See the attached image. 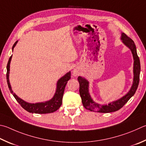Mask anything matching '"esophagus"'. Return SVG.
I'll list each match as a JSON object with an SVG mask.
<instances>
[{
	"label": "esophagus",
	"mask_w": 146,
	"mask_h": 146,
	"mask_svg": "<svg viewBox=\"0 0 146 146\" xmlns=\"http://www.w3.org/2000/svg\"><path fill=\"white\" fill-rule=\"evenodd\" d=\"M78 75V71H76V70H74L73 71V76H77Z\"/></svg>",
	"instance_id": "34e87169"
}]
</instances>
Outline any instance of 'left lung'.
Returning a JSON list of instances; mask_svg holds the SVG:
<instances>
[{"label": "left lung", "instance_id": "left-lung-1", "mask_svg": "<svg viewBox=\"0 0 146 146\" xmlns=\"http://www.w3.org/2000/svg\"><path fill=\"white\" fill-rule=\"evenodd\" d=\"M121 39L123 43L129 48L133 54L134 59V66H133V73L134 78L133 83L131 88L128 94L121 98L115 102H113L109 103L108 105H100L98 103L93 102L89 94V82L86 79L78 76V81L80 84V95L82 98V102L85 108L87 110H91L92 112H97L102 113H109L115 112L123 107V106L128 102V101L133 96L137 89L138 86L139 84L140 80V63L139 57L137 53V49L134 41L126 35V34L122 33Z\"/></svg>", "mask_w": 146, "mask_h": 146}]
</instances>
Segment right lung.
<instances>
[{
    "label": "right lung",
    "mask_w": 146,
    "mask_h": 146,
    "mask_svg": "<svg viewBox=\"0 0 146 146\" xmlns=\"http://www.w3.org/2000/svg\"><path fill=\"white\" fill-rule=\"evenodd\" d=\"M18 41H17L13 44L12 49L17 44ZM12 55L9 57L8 62L7 64V73H6V78H7V85H8V87L9 89V91L11 92L13 96L15 97L16 100L19 103V104L22 106L23 108H24L25 110L30 113H52L54 112L55 111L57 110L60 108V106L62 105V97L63 94H64V89L66 86V84L68 83V81L71 78V72H68L66 73V75L62 76V77L59 79V80L57 82V90L56 92L54 95L53 98L46 102L44 103H29L25 102V101L20 99L18 98L17 95H16L14 92H13L11 87L10 86L9 80V65L10 62L11 60Z\"/></svg>",
    "instance_id": "1"
}]
</instances>
